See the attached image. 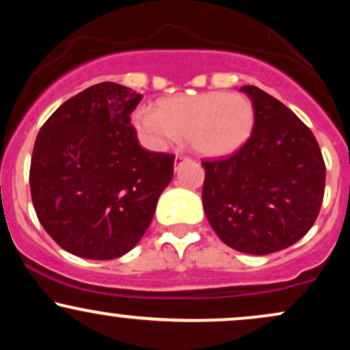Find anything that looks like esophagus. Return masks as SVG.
<instances>
[{
  "instance_id": "1",
  "label": "esophagus",
  "mask_w": 350,
  "mask_h": 350,
  "mask_svg": "<svg viewBox=\"0 0 350 350\" xmlns=\"http://www.w3.org/2000/svg\"><path fill=\"white\" fill-rule=\"evenodd\" d=\"M184 159H187V156H184V154H178V156H176V166H179V164L183 163Z\"/></svg>"
}]
</instances>
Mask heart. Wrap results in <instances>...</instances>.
<instances>
[{"mask_svg": "<svg viewBox=\"0 0 350 350\" xmlns=\"http://www.w3.org/2000/svg\"><path fill=\"white\" fill-rule=\"evenodd\" d=\"M133 124L148 144L166 148L187 138L199 154L217 158L243 146L255 126V107L243 94L212 90L159 100L154 110L138 108Z\"/></svg>", "mask_w": 350, "mask_h": 350, "instance_id": "b5f03b06", "label": "heart"}]
</instances>
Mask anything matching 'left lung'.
Here are the masks:
<instances>
[{
    "label": "left lung",
    "instance_id": "8db88e82",
    "mask_svg": "<svg viewBox=\"0 0 350 350\" xmlns=\"http://www.w3.org/2000/svg\"><path fill=\"white\" fill-rule=\"evenodd\" d=\"M252 136L234 154L202 161V204L224 243L268 255L296 243L319 215L326 164L314 135L288 107L255 85Z\"/></svg>",
    "mask_w": 350,
    "mask_h": 350
}]
</instances>
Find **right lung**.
Instances as JSON below:
<instances>
[{
	"instance_id": "obj_1",
	"label": "right lung",
	"mask_w": 350,
	"mask_h": 350,
	"mask_svg": "<svg viewBox=\"0 0 350 350\" xmlns=\"http://www.w3.org/2000/svg\"><path fill=\"white\" fill-rule=\"evenodd\" d=\"M142 98L120 83H97L64 102L36 138V214L59 247L82 258L130 252L174 174V154L139 146L130 115Z\"/></svg>"
}]
</instances>
